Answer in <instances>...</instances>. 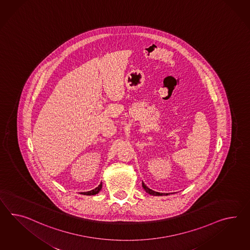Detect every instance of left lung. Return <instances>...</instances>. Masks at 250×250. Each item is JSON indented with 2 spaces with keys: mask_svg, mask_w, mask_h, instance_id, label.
<instances>
[{
  "mask_svg": "<svg viewBox=\"0 0 250 250\" xmlns=\"http://www.w3.org/2000/svg\"><path fill=\"white\" fill-rule=\"evenodd\" d=\"M142 188H144V190L146 191V192L148 193L149 195H152V196H162V195H168V193H160L157 192V191H154L152 189H150V188H148L147 186L144 184V182L142 181Z\"/></svg>",
  "mask_w": 250,
  "mask_h": 250,
  "instance_id": "8db88e82",
  "label": "left lung"
}]
</instances>
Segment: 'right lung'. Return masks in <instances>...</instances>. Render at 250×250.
Returning <instances> with one entry per match:
<instances>
[{
  "mask_svg": "<svg viewBox=\"0 0 250 250\" xmlns=\"http://www.w3.org/2000/svg\"><path fill=\"white\" fill-rule=\"evenodd\" d=\"M103 188V183H101L100 185L97 187L96 188H94V189H92V190H90V191H87V192H82L81 194H83V195H88V196H91V195H96L98 193L101 191V189Z\"/></svg>",
  "mask_w": 250,
  "mask_h": 250,
  "instance_id": "right-lung-1",
  "label": "right lung"
}]
</instances>
